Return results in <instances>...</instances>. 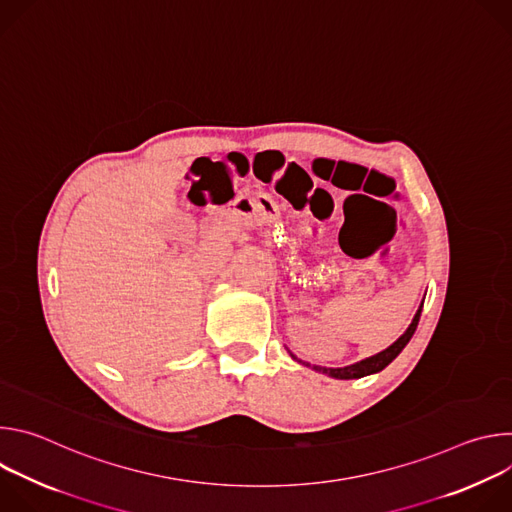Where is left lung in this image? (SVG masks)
<instances>
[{
	"instance_id": "8db88e82",
	"label": "left lung",
	"mask_w": 512,
	"mask_h": 512,
	"mask_svg": "<svg viewBox=\"0 0 512 512\" xmlns=\"http://www.w3.org/2000/svg\"><path fill=\"white\" fill-rule=\"evenodd\" d=\"M421 308H423V304L419 306V310H417L413 322L409 324V328H407L389 348H385L383 352H379V354H375V356H369V358H364V360H360V362H354V364H350V367H342V369H326V367H316V364H314L312 369L318 371V373H324V375H328V377H334V379H360V377H367V375H373V373L383 371L389 362H393V360L399 356V352L407 346V342H409L411 336L415 334V328H417L419 316H421ZM289 354H291V352H289ZM291 358L298 360L294 354H291ZM298 362H302V360H298ZM302 364H306V362H302ZM306 367H310V364H306Z\"/></svg>"
}]
</instances>
